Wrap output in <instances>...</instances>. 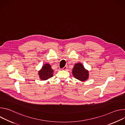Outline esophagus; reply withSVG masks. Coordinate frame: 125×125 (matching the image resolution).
Instances as JSON below:
<instances>
[{"label":"esophagus","mask_w":125,"mask_h":125,"mask_svg":"<svg viewBox=\"0 0 125 125\" xmlns=\"http://www.w3.org/2000/svg\"><path fill=\"white\" fill-rule=\"evenodd\" d=\"M67 66H65V67L62 69V70H67Z\"/></svg>","instance_id":"obj_1"}]
</instances>
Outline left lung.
Listing matches in <instances>:
<instances>
[{
  "label": "left lung",
  "mask_w": 125,
  "mask_h": 125,
  "mask_svg": "<svg viewBox=\"0 0 125 125\" xmlns=\"http://www.w3.org/2000/svg\"><path fill=\"white\" fill-rule=\"evenodd\" d=\"M72 74L74 78L82 82L87 80L89 76L88 71L81 63L75 64L72 70Z\"/></svg>",
  "instance_id": "left-lung-1"
}]
</instances>
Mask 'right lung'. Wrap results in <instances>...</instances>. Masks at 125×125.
<instances>
[{
	"label": "right lung",
	"instance_id": "add662e5",
	"mask_svg": "<svg viewBox=\"0 0 125 125\" xmlns=\"http://www.w3.org/2000/svg\"><path fill=\"white\" fill-rule=\"evenodd\" d=\"M53 73V70L52 69L51 65L49 64H45L39 71V75L41 79L45 81L52 77Z\"/></svg>",
	"mask_w": 125,
	"mask_h": 125
}]
</instances>
